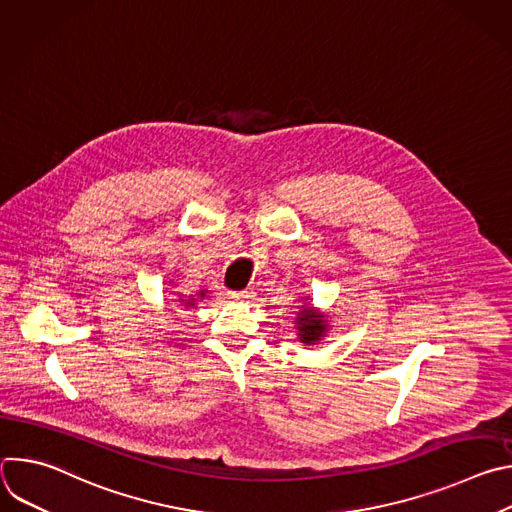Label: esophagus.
I'll use <instances>...</instances> for the list:
<instances>
[{"instance_id": "esophagus-1", "label": "esophagus", "mask_w": 512, "mask_h": 512, "mask_svg": "<svg viewBox=\"0 0 512 512\" xmlns=\"http://www.w3.org/2000/svg\"><path fill=\"white\" fill-rule=\"evenodd\" d=\"M227 296L231 298V300H235V302H245V300H251L253 298V291H249V289H241V291H227Z\"/></svg>"}]
</instances>
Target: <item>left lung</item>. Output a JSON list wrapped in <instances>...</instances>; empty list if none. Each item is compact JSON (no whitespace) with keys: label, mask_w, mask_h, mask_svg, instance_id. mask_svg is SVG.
<instances>
[{"label":"left lung","mask_w":512,"mask_h":512,"mask_svg":"<svg viewBox=\"0 0 512 512\" xmlns=\"http://www.w3.org/2000/svg\"><path fill=\"white\" fill-rule=\"evenodd\" d=\"M324 316L312 312V310H304L298 318V326H300V338L304 342H318L320 336L326 332V324L322 320Z\"/></svg>","instance_id":"obj_1"}]
</instances>
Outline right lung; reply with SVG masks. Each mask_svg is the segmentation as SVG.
<instances>
[{
  "label": "right lung",
  "instance_id": "1",
  "mask_svg": "<svg viewBox=\"0 0 512 512\" xmlns=\"http://www.w3.org/2000/svg\"><path fill=\"white\" fill-rule=\"evenodd\" d=\"M202 296H204V294H202Z\"/></svg>",
  "mask_w": 512,
  "mask_h": 512
}]
</instances>
